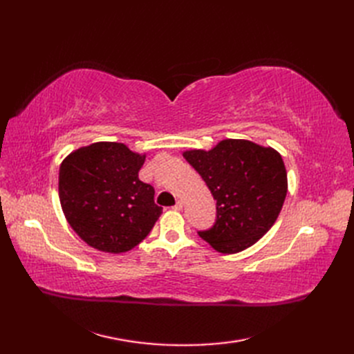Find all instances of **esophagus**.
I'll return each instance as SVG.
<instances>
[{
  "mask_svg": "<svg viewBox=\"0 0 354 354\" xmlns=\"http://www.w3.org/2000/svg\"><path fill=\"white\" fill-rule=\"evenodd\" d=\"M174 209H176V211H181V209H183V202L177 201V203L174 205Z\"/></svg>",
  "mask_w": 354,
  "mask_h": 354,
  "instance_id": "esophagus-1",
  "label": "esophagus"
}]
</instances>
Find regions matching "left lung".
Wrapping results in <instances>:
<instances>
[{
    "label": "left lung",
    "instance_id": "8db88e82",
    "mask_svg": "<svg viewBox=\"0 0 354 354\" xmlns=\"http://www.w3.org/2000/svg\"><path fill=\"white\" fill-rule=\"evenodd\" d=\"M183 156L217 201L216 224L198 232L214 250L241 252L270 230L288 192L279 152L242 138H226L209 151L192 149Z\"/></svg>",
    "mask_w": 354,
    "mask_h": 354
}]
</instances>
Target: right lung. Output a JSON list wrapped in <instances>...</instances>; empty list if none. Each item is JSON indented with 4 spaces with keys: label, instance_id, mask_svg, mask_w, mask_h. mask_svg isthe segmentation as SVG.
I'll list each match as a JSON object with an SVG mask.
<instances>
[{
    "label": "right lung",
    "instance_id": "obj_1",
    "mask_svg": "<svg viewBox=\"0 0 354 354\" xmlns=\"http://www.w3.org/2000/svg\"><path fill=\"white\" fill-rule=\"evenodd\" d=\"M146 153L97 142L71 152L59 169V198L69 226L93 248L133 250L162 214L155 190L138 178Z\"/></svg>",
    "mask_w": 354,
    "mask_h": 354
}]
</instances>
